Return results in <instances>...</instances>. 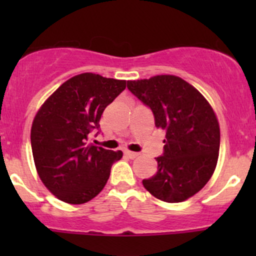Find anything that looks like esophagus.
<instances>
[{
  "instance_id": "obj_1",
  "label": "esophagus",
  "mask_w": 256,
  "mask_h": 256,
  "mask_svg": "<svg viewBox=\"0 0 256 256\" xmlns=\"http://www.w3.org/2000/svg\"><path fill=\"white\" fill-rule=\"evenodd\" d=\"M125 155L128 158H136L138 155V152H130V150H125Z\"/></svg>"
}]
</instances>
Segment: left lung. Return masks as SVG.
<instances>
[{
    "mask_svg": "<svg viewBox=\"0 0 256 256\" xmlns=\"http://www.w3.org/2000/svg\"><path fill=\"white\" fill-rule=\"evenodd\" d=\"M128 89L150 108L155 126L166 132L158 172L143 186L161 201L177 204L207 184L216 167L220 128L212 106L200 91L172 74L128 80Z\"/></svg>",
    "mask_w": 256,
    "mask_h": 256,
    "instance_id": "8db88e82",
    "label": "left lung"
}]
</instances>
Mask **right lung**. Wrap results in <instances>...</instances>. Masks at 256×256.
Instances as JSON below:
<instances>
[{"instance_id": "obj_1", "label": "right lung", "mask_w": 256, "mask_h": 256, "mask_svg": "<svg viewBox=\"0 0 256 256\" xmlns=\"http://www.w3.org/2000/svg\"><path fill=\"white\" fill-rule=\"evenodd\" d=\"M126 88V80L82 73L61 84L34 116L31 146L42 183L58 200L82 204L104 189L122 150L88 144L100 128L108 104Z\"/></svg>"}]
</instances>
